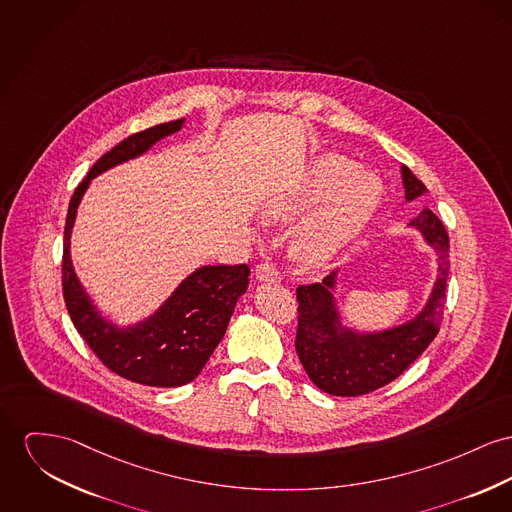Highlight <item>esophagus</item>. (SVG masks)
I'll return each instance as SVG.
<instances>
[{
    "label": "esophagus",
    "mask_w": 512,
    "mask_h": 512,
    "mask_svg": "<svg viewBox=\"0 0 512 512\" xmlns=\"http://www.w3.org/2000/svg\"><path fill=\"white\" fill-rule=\"evenodd\" d=\"M256 279L258 281H277L279 279V272H277V268H275V264L273 262H260L258 266H256Z\"/></svg>",
    "instance_id": "1"
}]
</instances>
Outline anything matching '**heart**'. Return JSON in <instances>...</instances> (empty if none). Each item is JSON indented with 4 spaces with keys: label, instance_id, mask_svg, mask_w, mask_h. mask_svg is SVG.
<instances>
[{
    "label": "heart",
    "instance_id": "1",
    "mask_svg": "<svg viewBox=\"0 0 512 512\" xmlns=\"http://www.w3.org/2000/svg\"><path fill=\"white\" fill-rule=\"evenodd\" d=\"M380 198L382 182L373 172L359 171V163L338 153L318 157L308 169L295 207L328 205L295 242V258L310 270L330 264L361 233Z\"/></svg>",
    "mask_w": 512,
    "mask_h": 512
}]
</instances>
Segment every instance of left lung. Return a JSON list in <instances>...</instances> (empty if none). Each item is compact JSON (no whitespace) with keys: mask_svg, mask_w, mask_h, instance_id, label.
Masks as SVG:
<instances>
[{"mask_svg":"<svg viewBox=\"0 0 512 512\" xmlns=\"http://www.w3.org/2000/svg\"><path fill=\"white\" fill-rule=\"evenodd\" d=\"M402 182L408 202L427 192L408 167H402ZM409 225L437 252L439 277L425 308L406 324L375 334L345 328L334 301L338 272L326 275L322 283L297 287L299 326L295 349L308 378L326 394L361 396L386 386L402 375L439 334L448 277V235L431 209H423Z\"/></svg>","mask_w":512,"mask_h":512,"instance_id":"1","label":"left lung"}]
</instances>
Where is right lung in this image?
<instances>
[{
  "instance_id": "right-lung-1",
  "label": "right lung",
  "mask_w": 512,
  "mask_h": 512,
  "mask_svg": "<svg viewBox=\"0 0 512 512\" xmlns=\"http://www.w3.org/2000/svg\"><path fill=\"white\" fill-rule=\"evenodd\" d=\"M184 118L126 137L91 167L75 188L64 229L62 287L69 316L81 338L112 373L137 384L174 388L202 373L213 349L227 332L231 314L246 293L250 268L204 266L190 273L153 316L136 326L118 328L106 322L85 293L69 258V237L79 202L89 182L128 159H136L159 139L178 132Z\"/></svg>"
}]
</instances>
